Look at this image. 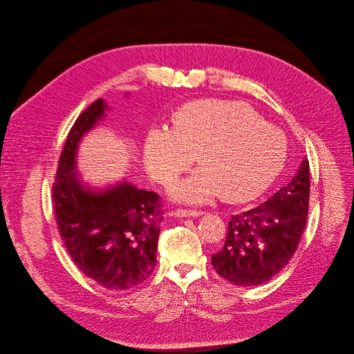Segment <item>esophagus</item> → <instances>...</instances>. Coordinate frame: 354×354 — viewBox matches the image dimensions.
Here are the masks:
<instances>
[{
	"mask_svg": "<svg viewBox=\"0 0 354 354\" xmlns=\"http://www.w3.org/2000/svg\"><path fill=\"white\" fill-rule=\"evenodd\" d=\"M174 215L178 218H188V216L196 218V216L202 215V212L195 210V209H177V210H174Z\"/></svg>",
	"mask_w": 354,
	"mask_h": 354,
	"instance_id": "34e87169",
	"label": "esophagus"
}]
</instances>
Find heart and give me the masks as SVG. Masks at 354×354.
Masks as SVG:
<instances>
[{
  "mask_svg": "<svg viewBox=\"0 0 354 354\" xmlns=\"http://www.w3.org/2000/svg\"><path fill=\"white\" fill-rule=\"evenodd\" d=\"M194 156L201 173L176 185V196L203 202L218 194L226 202H247L283 169L286 138L245 103L195 100L174 114L173 129L152 128L144 145L145 166L160 183L187 170Z\"/></svg>",
  "mask_w": 354,
  "mask_h": 354,
  "instance_id": "obj_1",
  "label": "heart"
}]
</instances>
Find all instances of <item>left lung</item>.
Listing matches in <instances>:
<instances>
[{
	"label": "left lung",
	"instance_id": "obj_1",
	"mask_svg": "<svg viewBox=\"0 0 354 354\" xmlns=\"http://www.w3.org/2000/svg\"><path fill=\"white\" fill-rule=\"evenodd\" d=\"M310 163L303 160L292 181L257 207L232 215L223 248L212 265L227 281L251 288L266 283L295 255L306 229Z\"/></svg>",
	"mask_w": 354,
	"mask_h": 354
}]
</instances>
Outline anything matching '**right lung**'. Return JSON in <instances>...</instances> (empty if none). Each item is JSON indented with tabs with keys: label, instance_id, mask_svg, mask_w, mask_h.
<instances>
[{
	"label": "right lung",
	"instance_id": "right-lung-1",
	"mask_svg": "<svg viewBox=\"0 0 354 354\" xmlns=\"http://www.w3.org/2000/svg\"><path fill=\"white\" fill-rule=\"evenodd\" d=\"M104 109L97 99L69 129L53 184V205L64 245L82 273L109 290H129L155 269L163 212L156 192L128 183L106 191L82 187L75 153Z\"/></svg>",
	"mask_w": 354,
	"mask_h": 354
}]
</instances>
